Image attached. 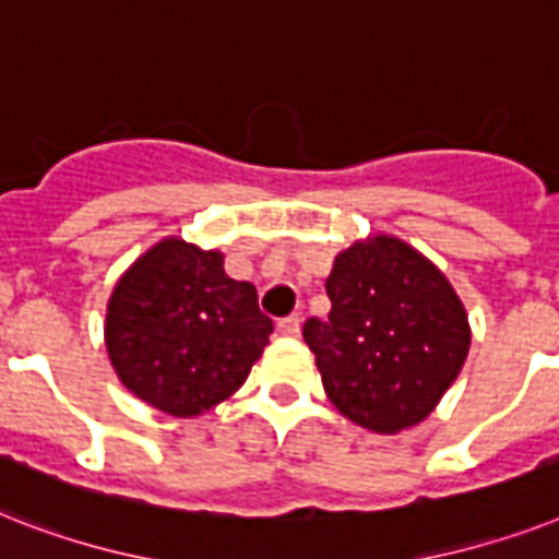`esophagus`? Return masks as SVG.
<instances>
[{
    "instance_id": "1",
    "label": "esophagus",
    "mask_w": 559,
    "mask_h": 559,
    "mask_svg": "<svg viewBox=\"0 0 559 559\" xmlns=\"http://www.w3.org/2000/svg\"><path fill=\"white\" fill-rule=\"evenodd\" d=\"M278 333L295 338V335L301 333V319H298V316H287V319H281L278 321Z\"/></svg>"
}]
</instances>
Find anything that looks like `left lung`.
<instances>
[{
    "mask_svg": "<svg viewBox=\"0 0 559 559\" xmlns=\"http://www.w3.org/2000/svg\"><path fill=\"white\" fill-rule=\"evenodd\" d=\"M326 295L333 310L304 324V342L338 413L388 437L428 419L471 347L468 312L437 264L376 235L335 255Z\"/></svg>",
    "mask_w": 559,
    "mask_h": 559,
    "instance_id": "8db88e82",
    "label": "left lung"
}]
</instances>
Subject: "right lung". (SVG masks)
Segmentation results:
<instances>
[{
	"instance_id": "add662e5",
	"label": "right lung",
	"mask_w": 559,
	"mask_h": 559,
	"mask_svg": "<svg viewBox=\"0 0 559 559\" xmlns=\"http://www.w3.org/2000/svg\"><path fill=\"white\" fill-rule=\"evenodd\" d=\"M272 321L217 249L166 238L134 261L108 298L106 350L120 382L157 411L189 419L247 382Z\"/></svg>"
}]
</instances>
